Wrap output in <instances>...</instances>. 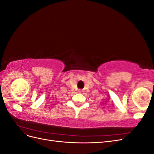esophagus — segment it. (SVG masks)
I'll return each mask as SVG.
<instances>
[{
  "label": "esophagus",
  "instance_id": "esophagus-1",
  "mask_svg": "<svg viewBox=\"0 0 154 154\" xmlns=\"http://www.w3.org/2000/svg\"><path fill=\"white\" fill-rule=\"evenodd\" d=\"M82 91H82V89H78V92H82Z\"/></svg>",
  "mask_w": 154,
  "mask_h": 154
}]
</instances>
